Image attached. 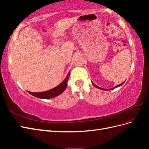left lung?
Listing matches in <instances>:
<instances>
[{
  "mask_svg": "<svg viewBox=\"0 0 149 149\" xmlns=\"http://www.w3.org/2000/svg\"><path fill=\"white\" fill-rule=\"evenodd\" d=\"M125 82V81H124ZM124 82H123V83H122L121 84H119V85H118V86H115V87H114V88H111V89H103V88H100V87H99V86H97V85H96L95 84H94L93 82H92V84L94 86H95L96 88H98V89H101V90H104V91H110V90H112V89H115V88H118V87H119V86H122L123 85L124 83Z\"/></svg>",
  "mask_w": 149,
  "mask_h": 149,
  "instance_id": "1",
  "label": "left lung"
}]
</instances>
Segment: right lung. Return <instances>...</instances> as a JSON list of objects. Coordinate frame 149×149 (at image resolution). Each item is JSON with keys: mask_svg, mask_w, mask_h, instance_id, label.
<instances>
[{"mask_svg": "<svg viewBox=\"0 0 149 149\" xmlns=\"http://www.w3.org/2000/svg\"><path fill=\"white\" fill-rule=\"evenodd\" d=\"M70 73V71H69V73H68L65 79L60 84H58L57 86L52 89L48 90V91H46L40 92V93H33L29 91H27L32 96L38 98H41V99H52L53 97H55L58 96H59L60 94H61V93H63L65 91V90L66 89L68 85V79H69Z\"/></svg>", "mask_w": 149, "mask_h": 149, "instance_id": "right-lung-1", "label": "right lung"}]
</instances>
